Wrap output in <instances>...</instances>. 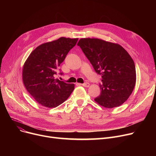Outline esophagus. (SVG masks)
<instances>
[{
  "instance_id": "1",
  "label": "esophagus",
  "mask_w": 156,
  "mask_h": 156,
  "mask_svg": "<svg viewBox=\"0 0 156 156\" xmlns=\"http://www.w3.org/2000/svg\"><path fill=\"white\" fill-rule=\"evenodd\" d=\"M81 85H82V86H83V87H89V86H90V83H88V82L84 83H83V84H81Z\"/></svg>"
}]
</instances>
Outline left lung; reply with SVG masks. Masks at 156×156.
<instances>
[{"label": "left lung", "mask_w": 156, "mask_h": 156, "mask_svg": "<svg viewBox=\"0 0 156 156\" xmlns=\"http://www.w3.org/2000/svg\"><path fill=\"white\" fill-rule=\"evenodd\" d=\"M77 45L95 72L102 75L101 94L94 101L106 108L123 104L136 82L135 63L127 51L119 44L99 38H81Z\"/></svg>", "instance_id": "left-lung-1"}]
</instances>
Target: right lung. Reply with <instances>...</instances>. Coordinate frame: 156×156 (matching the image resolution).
<instances>
[{
    "label": "right lung",
    "mask_w": 156,
    "mask_h": 156,
    "mask_svg": "<svg viewBox=\"0 0 156 156\" xmlns=\"http://www.w3.org/2000/svg\"><path fill=\"white\" fill-rule=\"evenodd\" d=\"M78 40L61 37L43 44L30 54L24 62L23 83L34 99L44 107H57L67 100L75 89V85L55 78V75Z\"/></svg>",
    "instance_id": "obj_1"
}]
</instances>
